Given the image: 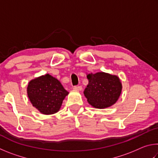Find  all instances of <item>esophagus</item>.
Listing matches in <instances>:
<instances>
[{
    "label": "esophagus",
    "instance_id": "1",
    "mask_svg": "<svg viewBox=\"0 0 158 158\" xmlns=\"http://www.w3.org/2000/svg\"><path fill=\"white\" fill-rule=\"evenodd\" d=\"M73 89L77 90H81L82 87L81 86V85H74V86L73 87Z\"/></svg>",
    "mask_w": 158,
    "mask_h": 158
}]
</instances>
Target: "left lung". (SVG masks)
Segmentation results:
<instances>
[{"label":"left lung","mask_w":158,"mask_h":158,"mask_svg":"<svg viewBox=\"0 0 158 158\" xmlns=\"http://www.w3.org/2000/svg\"><path fill=\"white\" fill-rule=\"evenodd\" d=\"M89 84L84 94L90 105L98 109L109 107L118 99L122 84L118 77L105 73L89 74Z\"/></svg>","instance_id":"1"}]
</instances>
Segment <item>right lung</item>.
Instances as JSON below:
<instances>
[{"label":"right lung","mask_w":158,"mask_h":158,"mask_svg":"<svg viewBox=\"0 0 158 158\" xmlns=\"http://www.w3.org/2000/svg\"><path fill=\"white\" fill-rule=\"evenodd\" d=\"M29 100L33 106L43 114H53L59 110L68 92L60 82L49 74L29 82L27 88Z\"/></svg>","instance_id":"1"}]
</instances>
